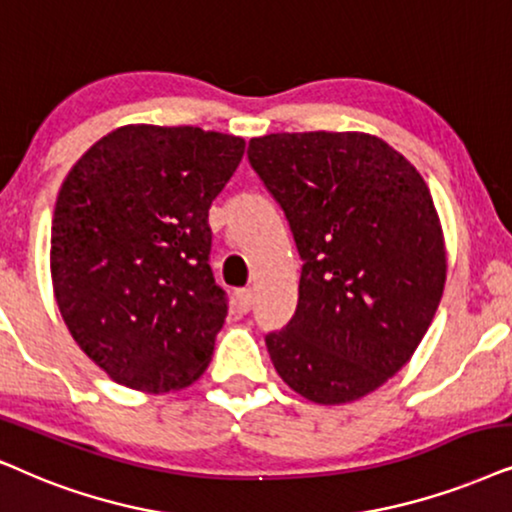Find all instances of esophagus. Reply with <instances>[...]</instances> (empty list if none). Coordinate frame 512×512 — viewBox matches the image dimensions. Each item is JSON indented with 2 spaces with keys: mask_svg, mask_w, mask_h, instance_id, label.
<instances>
[{
  "mask_svg": "<svg viewBox=\"0 0 512 512\" xmlns=\"http://www.w3.org/2000/svg\"><path fill=\"white\" fill-rule=\"evenodd\" d=\"M235 298H237V308H240V313H249L251 305H254V291H251L249 287L237 289Z\"/></svg>",
  "mask_w": 512,
  "mask_h": 512,
  "instance_id": "34e87169",
  "label": "esophagus"
}]
</instances>
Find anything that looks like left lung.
Listing matches in <instances>:
<instances>
[{
	"label": "left lung",
	"mask_w": 512,
	"mask_h": 512,
	"mask_svg": "<svg viewBox=\"0 0 512 512\" xmlns=\"http://www.w3.org/2000/svg\"><path fill=\"white\" fill-rule=\"evenodd\" d=\"M247 155L303 261L294 317L265 336L270 360L305 400H360L411 360L440 305L447 251L428 185L364 131L268 134Z\"/></svg>",
	"instance_id": "8db88e82"
}]
</instances>
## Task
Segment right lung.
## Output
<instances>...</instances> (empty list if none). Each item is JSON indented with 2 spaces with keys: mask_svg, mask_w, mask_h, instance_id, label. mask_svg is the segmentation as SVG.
<instances>
[{
  "mask_svg": "<svg viewBox=\"0 0 512 512\" xmlns=\"http://www.w3.org/2000/svg\"><path fill=\"white\" fill-rule=\"evenodd\" d=\"M244 145L199 126L126 124L65 176L53 296L82 353L119 386L174 393L209 367L228 315L209 268V209Z\"/></svg>",
  "mask_w": 512,
  "mask_h": 512,
  "instance_id": "obj_1",
  "label": "right lung"
}]
</instances>
